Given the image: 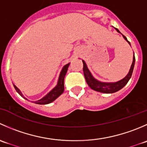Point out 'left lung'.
Wrapping results in <instances>:
<instances>
[{
  "label": "left lung",
  "mask_w": 147,
  "mask_h": 147,
  "mask_svg": "<svg viewBox=\"0 0 147 147\" xmlns=\"http://www.w3.org/2000/svg\"><path fill=\"white\" fill-rule=\"evenodd\" d=\"M117 30V32H120L119 30L117 28H115ZM124 39L127 41V42L129 43L128 40H127V38H126L124 35H123ZM130 44V43H129ZM83 63V72H84V78H85L86 82H87V84L90 86V87L92 90H95V91L100 92L103 93H114L116 92L119 91V90H121L122 87H124V86L127 84V83L128 82V81L129 80V79L131 78V75H132L133 69H134V63H135V57H133V62L132 64H131V68H130V70L129 72L128 75L122 79L121 80L119 81V82H114V83H106V82H101L97 81V80L94 79L92 77V75H91L90 72L89 71L88 68H87V65H86L85 62L84 60H82Z\"/></svg>",
  "instance_id": "obj_1"
}]
</instances>
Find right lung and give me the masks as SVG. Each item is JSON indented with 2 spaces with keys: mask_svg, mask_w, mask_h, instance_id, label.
<instances>
[{
  "mask_svg": "<svg viewBox=\"0 0 147 147\" xmlns=\"http://www.w3.org/2000/svg\"><path fill=\"white\" fill-rule=\"evenodd\" d=\"M69 63L68 64L65 65L64 66V67L62 69L61 72H60V77H59V80H58V82H57V86L53 89L52 91H50L47 95L45 96L44 97H42L41 100H38V101L35 102V103L38 104V105H46V104H49L50 102L54 101L55 99H57L59 96L61 94H63V92H64V79H65V76L66 75V72L67 71L68 67H69ZM14 86L15 89L17 91V92L20 94V96L23 97V94L22 93L20 92V90L16 87L15 84H13ZM25 98V97H24ZM26 99V98H25ZM27 100V99H26Z\"/></svg>",
  "mask_w": 147,
  "mask_h": 147,
  "instance_id": "1",
  "label": "right lung"
}]
</instances>
